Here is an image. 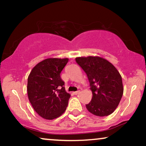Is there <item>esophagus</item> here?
<instances>
[{
  "instance_id": "obj_1",
  "label": "esophagus",
  "mask_w": 146,
  "mask_h": 146,
  "mask_svg": "<svg viewBox=\"0 0 146 146\" xmlns=\"http://www.w3.org/2000/svg\"><path fill=\"white\" fill-rule=\"evenodd\" d=\"M79 92H80V90H78V91H76V92H74L73 94H74V95H77L78 94Z\"/></svg>"
}]
</instances>
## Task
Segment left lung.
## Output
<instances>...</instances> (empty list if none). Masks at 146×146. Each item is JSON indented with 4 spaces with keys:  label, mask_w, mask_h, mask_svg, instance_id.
I'll return each instance as SVG.
<instances>
[{
    "label": "left lung",
    "mask_w": 146,
    "mask_h": 146,
    "mask_svg": "<svg viewBox=\"0 0 146 146\" xmlns=\"http://www.w3.org/2000/svg\"><path fill=\"white\" fill-rule=\"evenodd\" d=\"M76 62L86 74L92 98L86 105L90 112L97 116L113 113L123 92L120 74L112 64L100 56L77 57Z\"/></svg>",
    "instance_id": "8db88e82"
}]
</instances>
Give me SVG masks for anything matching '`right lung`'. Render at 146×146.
<instances>
[{
  "mask_svg": "<svg viewBox=\"0 0 146 146\" xmlns=\"http://www.w3.org/2000/svg\"><path fill=\"white\" fill-rule=\"evenodd\" d=\"M68 58H49L38 63L28 77L27 93L32 106L46 119L57 118L66 109L70 94L60 73Z\"/></svg>",
  "mask_w": 146,
  "mask_h": 146,
  "instance_id": "add662e5",
  "label": "right lung"
}]
</instances>
